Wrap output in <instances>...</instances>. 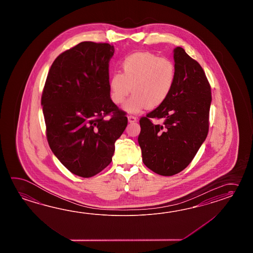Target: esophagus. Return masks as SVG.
<instances>
[{
    "mask_svg": "<svg viewBox=\"0 0 253 253\" xmlns=\"http://www.w3.org/2000/svg\"><path fill=\"white\" fill-rule=\"evenodd\" d=\"M127 119H128L129 123H134V122L136 121V118L134 117V116H128Z\"/></svg>",
    "mask_w": 253,
    "mask_h": 253,
    "instance_id": "obj_1",
    "label": "esophagus"
}]
</instances>
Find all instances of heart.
<instances>
[{
    "label": "heart",
    "instance_id": "1",
    "mask_svg": "<svg viewBox=\"0 0 253 253\" xmlns=\"http://www.w3.org/2000/svg\"><path fill=\"white\" fill-rule=\"evenodd\" d=\"M121 74L114 73L108 81L110 97L115 104H124L129 113L159 107L170 96L176 80V68L171 59L151 52H135L120 64Z\"/></svg>",
    "mask_w": 253,
    "mask_h": 253
}]
</instances>
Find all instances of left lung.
<instances>
[{
    "mask_svg": "<svg viewBox=\"0 0 253 253\" xmlns=\"http://www.w3.org/2000/svg\"><path fill=\"white\" fill-rule=\"evenodd\" d=\"M176 80L167 100L140 119L138 144L153 172L171 176L188 167L209 131L211 92L201 65L181 47L173 49ZM163 119L155 125L151 119Z\"/></svg>",
    "mask_w": 253,
    "mask_h": 253,
    "instance_id": "1",
    "label": "left lung"
}]
</instances>
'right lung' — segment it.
Returning <instances> with one entry per match:
<instances>
[{
  "mask_svg": "<svg viewBox=\"0 0 253 253\" xmlns=\"http://www.w3.org/2000/svg\"><path fill=\"white\" fill-rule=\"evenodd\" d=\"M114 46L83 42L59 54L42 95L48 145L69 171L88 178L112 161L127 118L110 98ZM110 115L109 119H105Z\"/></svg>",
  "mask_w": 253,
  "mask_h": 253,
  "instance_id": "obj_1",
  "label": "right lung"
}]
</instances>
